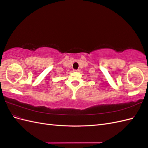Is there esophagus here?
I'll list each match as a JSON object with an SVG mask.
<instances>
[{
	"label": "esophagus",
	"instance_id": "1",
	"mask_svg": "<svg viewBox=\"0 0 148 148\" xmlns=\"http://www.w3.org/2000/svg\"><path fill=\"white\" fill-rule=\"evenodd\" d=\"M73 71H79V70H78V69H77V70H74Z\"/></svg>",
	"mask_w": 148,
	"mask_h": 148
}]
</instances>
